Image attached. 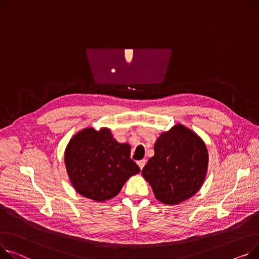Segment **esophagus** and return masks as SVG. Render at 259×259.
Segmentation results:
<instances>
[{
	"mask_svg": "<svg viewBox=\"0 0 259 259\" xmlns=\"http://www.w3.org/2000/svg\"><path fill=\"white\" fill-rule=\"evenodd\" d=\"M137 164H139V166H140L141 169H143L144 166H145V164H146V159H142V160H140V161H137Z\"/></svg>",
	"mask_w": 259,
	"mask_h": 259,
	"instance_id": "1",
	"label": "esophagus"
}]
</instances>
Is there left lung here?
<instances>
[{"label":"left lung","mask_w":259,"mask_h":259,"mask_svg":"<svg viewBox=\"0 0 259 259\" xmlns=\"http://www.w3.org/2000/svg\"><path fill=\"white\" fill-rule=\"evenodd\" d=\"M208 167V151L201 137L182 124L162 132L154 144V156L142 170L155 198L177 205L196 195Z\"/></svg>","instance_id":"obj_1"}]
</instances>
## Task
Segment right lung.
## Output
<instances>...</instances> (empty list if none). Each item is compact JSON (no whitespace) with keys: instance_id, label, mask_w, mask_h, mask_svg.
<instances>
[{"instance_id":"add662e5","label":"right lung","mask_w":259,"mask_h":259,"mask_svg":"<svg viewBox=\"0 0 259 259\" xmlns=\"http://www.w3.org/2000/svg\"><path fill=\"white\" fill-rule=\"evenodd\" d=\"M130 145L119 144L110 129L88 127L77 132L64 151V163L75 191L96 202L114 198L141 168L130 158Z\"/></svg>"}]
</instances>
